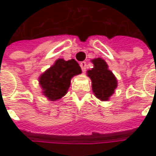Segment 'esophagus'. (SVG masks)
I'll return each mask as SVG.
<instances>
[{
    "label": "esophagus",
    "instance_id": "esophagus-1",
    "mask_svg": "<svg viewBox=\"0 0 156 156\" xmlns=\"http://www.w3.org/2000/svg\"><path fill=\"white\" fill-rule=\"evenodd\" d=\"M80 67H81L82 71L85 72V71H86V69H87V62H86V61L81 62V63H80Z\"/></svg>",
    "mask_w": 156,
    "mask_h": 156
}]
</instances>
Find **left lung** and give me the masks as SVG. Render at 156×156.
Segmentation results:
<instances>
[{"instance_id": "8db88e82", "label": "left lung", "mask_w": 156, "mask_h": 156, "mask_svg": "<svg viewBox=\"0 0 156 156\" xmlns=\"http://www.w3.org/2000/svg\"><path fill=\"white\" fill-rule=\"evenodd\" d=\"M91 61L94 67L87 72L91 79L92 91L101 101H108L117 87V79L103 58H98Z\"/></svg>"}]
</instances>
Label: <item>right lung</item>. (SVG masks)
Segmentation results:
<instances>
[{"instance_id": "add662e5", "label": "right lung", "mask_w": 156, "mask_h": 156, "mask_svg": "<svg viewBox=\"0 0 156 156\" xmlns=\"http://www.w3.org/2000/svg\"><path fill=\"white\" fill-rule=\"evenodd\" d=\"M81 69L75 59L58 58L39 78L42 94L50 101H56L64 97L69 87L71 78L81 74Z\"/></svg>"}]
</instances>
